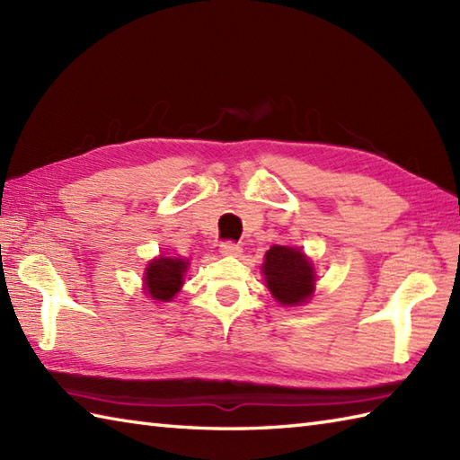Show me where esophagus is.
<instances>
[{
  "label": "esophagus",
  "instance_id": "obj_1",
  "mask_svg": "<svg viewBox=\"0 0 460 460\" xmlns=\"http://www.w3.org/2000/svg\"><path fill=\"white\" fill-rule=\"evenodd\" d=\"M219 251L223 252V255H239L241 245L235 241H223L219 245Z\"/></svg>",
  "mask_w": 460,
  "mask_h": 460
}]
</instances>
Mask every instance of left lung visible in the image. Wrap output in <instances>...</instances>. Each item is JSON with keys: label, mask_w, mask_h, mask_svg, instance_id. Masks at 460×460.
Returning <instances> with one entry per match:
<instances>
[{"label": "left lung", "mask_w": 460, "mask_h": 460, "mask_svg": "<svg viewBox=\"0 0 460 460\" xmlns=\"http://www.w3.org/2000/svg\"><path fill=\"white\" fill-rule=\"evenodd\" d=\"M262 275L272 296L285 306L306 302L314 292V267L295 247L272 245L265 255Z\"/></svg>", "instance_id": "8db88e82"}]
</instances>
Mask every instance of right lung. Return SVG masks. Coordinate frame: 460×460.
I'll return each instance as SVG.
<instances>
[{
  "mask_svg": "<svg viewBox=\"0 0 460 460\" xmlns=\"http://www.w3.org/2000/svg\"><path fill=\"white\" fill-rule=\"evenodd\" d=\"M190 262L183 259L160 257L152 261L146 269V288L154 300L168 302L175 296L183 285V272L188 270Z\"/></svg>",
  "mask_w": 460,
  "mask_h": 460,
  "instance_id": "right-lung-1",
  "label": "right lung"
}]
</instances>
